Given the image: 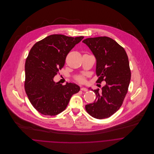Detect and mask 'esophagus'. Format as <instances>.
Segmentation results:
<instances>
[{"mask_svg": "<svg viewBox=\"0 0 154 154\" xmlns=\"http://www.w3.org/2000/svg\"><path fill=\"white\" fill-rule=\"evenodd\" d=\"M81 91H85V92L88 91V89L86 88H84V87H81Z\"/></svg>", "mask_w": 154, "mask_h": 154, "instance_id": "obj_1", "label": "esophagus"}]
</instances>
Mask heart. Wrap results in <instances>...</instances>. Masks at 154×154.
Returning a JSON list of instances; mask_svg holds the SVG:
<instances>
[{
    "mask_svg": "<svg viewBox=\"0 0 154 154\" xmlns=\"http://www.w3.org/2000/svg\"><path fill=\"white\" fill-rule=\"evenodd\" d=\"M75 79H76L78 82H81V83H84V82H85V81L84 78L83 76H76V77L75 78Z\"/></svg>",
    "mask_w": 154,
    "mask_h": 154,
    "instance_id": "heart-1",
    "label": "heart"
}]
</instances>
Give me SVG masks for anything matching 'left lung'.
<instances>
[{
	"mask_svg": "<svg viewBox=\"0 0 154 154\" xmlns=\"http://www.w3.org/2000/svg\"><path fill=\"white\" fill-rule=\"evenodd\" d=\"M82 42L96 58L97 82H106L101 91L92 89L97 98L85 109L95 119L108 118L120 108L128 92L131 78L128 55L123 47L108 37L88 38Z\"/></svg>",
	"mask_w": 154,
	"mask_h": 154,
	"instance_id": "8db88e82",
	"label": "left lung"
}]
</instances>
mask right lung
Instances as JSON below:
<instances>
[{"instance_id":"obj_1","label":"right lung","mask_w":154,"mask_h":154,"mask_svg":"<svg viewBox=\"0 0 154 154\" xmlns=\"http://www.w3.org/2000/svg\"><path fill=\"white\" fill-rule=\"evenodd\" d=\"M84 37L50 35L34 44L26 59L25 90L32 106L45 116H56L65 109L80 87L73 83L62 85L53 81L65 65L67 54Z\"/></svg>"}]
</instances>
